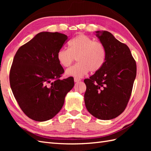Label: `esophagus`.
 <instances>
[{"mask_svg": "<svg viewBox=\"0 0 151 151\" xmlns=\"http://www.w3.org/2000/svg\"><path fill=\"white\" fill-rule=\"evenodd\" d=\"M74 81H75V82H78L79 81H81V79H79L78 78H74Z\"/></svg>", "mask_w": 151, "mask_h": 151, "instance_id": "1", "label": "esophagus"}]
</instances>
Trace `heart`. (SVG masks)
I'll use <instances>...</instances> for the list:
<instances>
[{
    "label": "heart",
    "instance_id": "heart-1",
    "mask_svg": "<svg viewBox=\"0 0 151 151\" xmlns=\"http://www.w3.org/2000/svg\"><path fill=\"white\" fill-rule=\"evenodd\" d=\"M69 48H62L57 52V60L63 67H68L75 58L78 63L66 70V75L82 78L89 70L97 72L101 69L106 60V50L101 42L83 34L73 37L68 43Z\"/></svg>",
    "mask_w": 151,
    "mask_h": 151
}]
</instances>
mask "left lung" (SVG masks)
<instances>
[{"label":"left lung","instance_id":"left-lung-1","mask_svg":"<svg viewBox=\"0 0 151 151\" xmlns=\"http://www.w3.org/2000/svg\"><path fill=\"white\" fill-rule=\"evenodd\" d=\"M106 50L101 69L85 79L88 111L101 120L119 116L127 107L136 76V63L129 48L108 31H96Z\"/></svg>","mask_w":151,"mask_h":151}]
</instances>
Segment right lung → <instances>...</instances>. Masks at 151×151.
Here are the masks:
<instances>
[{"mask_svg": "<svg viewBox=\"0 0 151 151\" xmlns=\"http://www.w3.org/2000/svg\"><path fill=\"white\" fill-rule=\"evenodd\" d=\"M67 38L61 33L42 32L14 56L9 73L12 91L22 111L34 121L55 116L75 85L73 77L60 79L64 70L56 55Z\"/></svg>", "mask_w": 151, "mask_h": 151, "instance_id": "add662e5", "label": "right lung"}]
</instances>
